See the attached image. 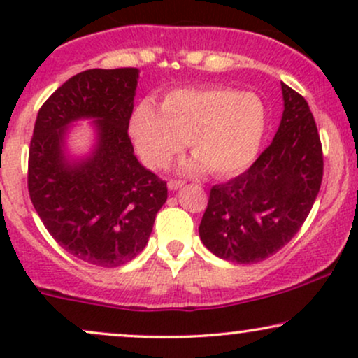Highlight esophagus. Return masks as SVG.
I'll list each match as a JSON object with an SVG mask.
<instances>
[{
	"instance_id": "34e87169",
	"label": "esophagus",
	"mask_w": 358,
	"mask_h": 358,
	"mask_svg": "<svg viewBox=\"0 0 358 358\" xmlns=\"http://www.w3.org/2000/svg\"><path fill=\"white\" fill-rule=\"evenodd\" d=\"M180 187H183L182 180H170V182H168V188H170V190H178Z\"/></svg>"
}]
</instances>
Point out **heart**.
I'll use <instances>...</instances> for the list:
<instances>
[{
	"mask_svg": "<svg viewBox=\"0 0 358 358\" xmlns=\"http://www.w3.org/2000/svg\"><path fill=\"white\" fill-rule=\"evenodd\" d=\"M264 127V106L256 94L220 85L171 90L162 108L146 99L129 121L131 138L146 166L166 168L188 139L195 155L188 170L207 166L215 176L244 170L261 146Z\"/></svg>",
	"mask_w": 358,
	"mask_h": 358,
	"instance_id": "1",
	"label": "heart"
}]
</instances>
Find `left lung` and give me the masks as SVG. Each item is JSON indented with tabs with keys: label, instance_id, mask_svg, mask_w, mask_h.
<instances>
[{
	"label": "left lung",
	"instance_id": "obj_1",
	"mask_svg": "<svg viewBox=\"0 0 358 358\" xmlns=\"http://www.w3.org/2000/svg\"><path fill=\"white\" fill-rule=\"evenodd\" d=\"M281 124L273 143L244 173L212 187L200 239L237 264L264 261L296 236L323 178V151L310 106L282 84Z\"/></svg>",
	"mask_w": 358,
	"mask_h": 358
}]
</instances>
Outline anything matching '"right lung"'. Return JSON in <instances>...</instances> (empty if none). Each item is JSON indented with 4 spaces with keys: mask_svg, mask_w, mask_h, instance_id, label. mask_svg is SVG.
Listing matches in <instances>:
<instances>
[{
    "mask_svg": "<svg viewBox=\"0 0 358 358\" xmlns=\"http://www.w3.org/2000/svg\"><path fill=\"white\" fill-rule=\"evenodd\" d=\"M138 69H89L60 85L36 116L28 153V192L45 229L73 257L117 268L145 249L166 182L134 156L127 127ZM94 117L98 148L80 164L64 159V129Z\"/></svg>",
    "mask_w": 358,
    "mask_h": 358,
    "instance_id": "obj_1",
    "label": "right lung"
}]
</instances>
